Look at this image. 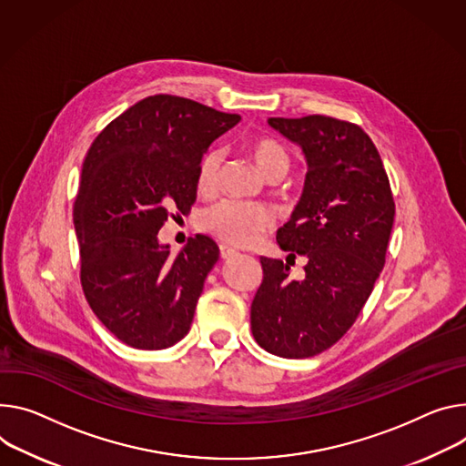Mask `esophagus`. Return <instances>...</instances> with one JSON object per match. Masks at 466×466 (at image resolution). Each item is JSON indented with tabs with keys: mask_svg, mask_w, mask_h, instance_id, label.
I'll list each match as a JSON object with an SVG mask.
<instances>
[{
	"mask_svg": "<svg viewBox=\"0 0 466 466\" xmlns=\"http://www.w3.org/2000/svg\"><path fill=\"white\" fill-rule=\"evenodd\" d=\"M219 252H221V258H223V260H230V258L238 257V250L232 248V247H228V245H221V247H219Z\"/></svg>",
	"mask_w": 466,
	"mask_h": 466,
	"instance_id": "1",
	"label": "esophagus"
}]
</instances>
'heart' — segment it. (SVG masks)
Segmentation results:
<instances>
[{"label": "heart", "mask_w": 466, "mask_h": 466, "mask_svg": "<svg viewBox=\"0 0 466 466\" xmlns=\"http://www.w3.org/2000/svg\"><path fill=\"white\" fill-rule=\"evenodd\" d=\"M250 154L268 178L275 175L282 177L289 163L286 147L271 137L252 141ZM221 161L223 152L218 147H211L202 154L197 167V189L200 193L209 195L218 189ZM200 227L225 243L236 247H250L275 227V218L271 209L264 204L227 198L202 211Z\"/></svg>", "instance_id": "heart-1"}]
</instances>
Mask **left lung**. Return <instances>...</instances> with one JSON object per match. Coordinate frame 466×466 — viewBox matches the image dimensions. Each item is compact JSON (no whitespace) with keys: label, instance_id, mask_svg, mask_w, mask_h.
I'll use <instances>...</instances> for the list:
<instances>
[{"label":"left lung","instance_id":"left-lung-1","mask_svg":"<svg viewBox=\"0 0 466 466\" xmlns=\"http://www.w3.org/2000/svg\"><path fill=\"white\" fill-rule=\"evenodd\" d=\"M301 145L309 173L291 219L277 232L288 263L309 262L295 281L280 260L260 257L262 284L250 305L255 340L284 359H307L351 329L385 266L394 197L380 156L359 124L327 115L273 116Z\"/></svg>","mask_w":466,"mask_h":466}]
</instances>
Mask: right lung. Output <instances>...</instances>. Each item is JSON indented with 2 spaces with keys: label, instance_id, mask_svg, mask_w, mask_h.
Returning <instances> with one entry per match:
<instances>
[{
  "label": "right lung",
  "instance_id": "add662e5",
  "mask_svg": "<svg viewBox=\"0 0 466 466\" xmlns=\"http://www.w3.org/2000/svg\"><path fill=\"white\" fill-rule=\"evenodd\" d=\"M173 95L126 109L93 141L74 202L79 280L96 318L126 346L165 350L187 334L218 243L191 238L178 257L157 243L168 218L197 200L206 148L238 124Z\"/></svg>",
  "mask_w": 466,
  "mask_h": 466
}]
</instances>
